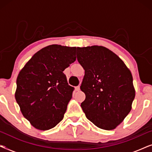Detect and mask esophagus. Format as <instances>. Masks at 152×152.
<instances>
[{
    "instance_id": "1",
    "label": "esophagus",
    "mask_w": 152,
    "mask_h": 152,
    "mask_svg": "<svg viewBox=\"0 0 152 152\" xmlns=\"http://www.w3.org/2000/svg\"><path fill=\"white\" fill-rule=\"evenodd\" d=\"M75 90L76 91H80V86H76L75 87Z\"/></svg>"
}]
</instances>
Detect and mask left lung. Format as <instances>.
<instances>
[{
    "label": "left lung",
    "instance_id": "obj_1",
    "mask_svg": "<svg viewBox=\"0 0 152 152\" xmlns=\"http://www.w3.org/2000/svg\"><path fill=\"white\" fill-rule=\"evenodd\" d=\"M77 58L85 70L81 104L87 119L97 127L114 129L132 109L135 97L133 77L121 59L107 48H77Z\"/></svg>",
    "mask_w": 152,
    "mask_h": 152
}]
</instances>
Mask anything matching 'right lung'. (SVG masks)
Returning <instances> with one entry per match:
<instances>
[{
	"mask_svg": "<svg viewBox=\"0 0 152 152\" xmlns=\"http://www.w3.org/2000/svg\"><path fill=\"white\" fill-rule=\"evenodd\" d=\"M75 47L48 45L35 53L18 74L16 102L37 129H50L63 120L74 90L63 71L75 61Z\"/></svg>",
	"mask_w": 152,
	"mask_h": 152,
	"instance_id": "right-lung-1",
	"label": "right lung"
}]
</instances>
